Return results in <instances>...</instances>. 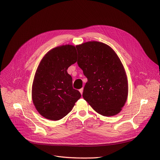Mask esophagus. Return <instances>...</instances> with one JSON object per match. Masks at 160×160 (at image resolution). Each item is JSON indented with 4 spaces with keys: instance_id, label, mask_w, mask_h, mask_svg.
Masks as SVG:
<instances>
[{
    "instance_id": "1",
    "label": "esophagus",
    "mask_w": 160,
    "mask_h": 160,
    "mask_svg": "<svg viewBox=\"0 0 160 160\" xmlns=\"http://www.w3.org/2000/svg\"><path fill=\"white\" fill-rule=\"evenodd\" d=\"M83 88H82V89H80V93H81L82 95V94H83Z\"/></svg>"
}]
</instances>
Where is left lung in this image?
<instances>
[{"mask_svg":"<svg viewBox=\"0 0 160 160\" xmlns=\"http://www.w3.org/2000/svg\"><path fill=\"white\" fill-rule=\"evenodd\" d=\"M76 47L78 65L88 78L83 98L100 115H117L128 94L127 76L120 58L111 47L102 42L88 41Z\"/></svg>","mask_w":160,"mask_h":160,"instance_id":"obj_1","label":"left lung"}]
</instances>
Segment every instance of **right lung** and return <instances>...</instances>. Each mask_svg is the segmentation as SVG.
<instances>
[{"instance_id":"add662e5","label":"right lung","mask_w":160,"mask_h":160,"mask_svg":"<svg viewBox=\"0 0 160 160\" xmlns=\"http://www.w3.org/2000/svg\"><path fill=\"white\" fill-rule=\"evenodd\" d=\"M77 47L65 45L47 52L36 71L32 87V98L39 113L51 121L60 120L68 114L81 97L72 88L67 72L77 61Z\"/></svg>"}]
</instances>
